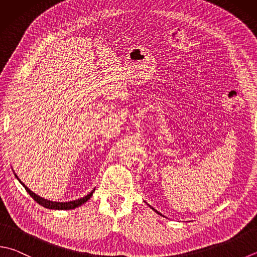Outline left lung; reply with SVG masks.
Here are the masks:
<instances>
[{"instance_id":"left-lung-1","label":"left lung","mask_w":257,"mask_h":257,"mask_svg":"<svg viewBox=\"0 0 257 257\" xmlns=\"http://www.w3.org/2000/svg\"><path fill=\"white\" fill-rule=\"evenodd\" d=\"M149 207H151V206H149ZM151 208H152V207H151ZM152 209H153V210H154V211H156V212H158V214H160V212H159V211H157V210H156V209H154V208H152ZM160 215H161V214H160Z\"/></svg>"}]
</instances>
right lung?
Here are the masks:
<instances>
[{
    "label": "right lung",
    "mask_w": 257,
    "mask_h": 257,
    "mask_svg": "<svg viewBox=\"0 0 257 257\" xmlns=\"http://www.w3.org/2000/svg\"><path fill=\"white\" fill-rule=\"evenodd\" d=\"M16 177H17V179L19 181H20V183L21 185L24 187V189H26L27 190V192H29V195H30L33 199H35L39 205H41L42 207H45V208H48V209H58V210H68V209H74V208H77V207H79V206H81L83 204H85V202L89 199V198L93 196V192H94V190L91 191L90 193H88V195L87 196H85V197H83V198H80V199H77V200H72V201H68V202H57V201H51V200H48V199H45V198H42V197H40V196H38V195H36L35 192L33 191H31L30 189H29L26 185H24V183L20 180V179L18 178V176L16 174Z\"/></svg>",
    "instance_id": "add662e5"
}]
</instances>
